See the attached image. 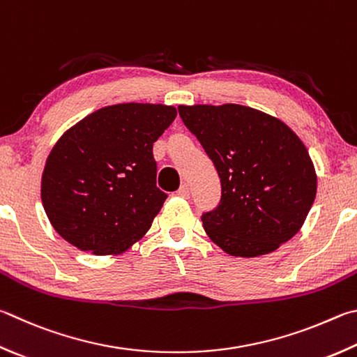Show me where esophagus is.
I'll return each instance as SVG.
<instances>
[{
  "instance_id": "obj_1",
  "label": "esophagus",
  "mask_w": 357,
  "mask_h": 357,
  "mask_svg": "<svg viewBox=\"0 0 357 357\" xmlns=\"http://www.w3.org/2000/svg\"><path fill=\"white\" fill-rule=\"evenodd\" d=\"M176 195L178 197H181V198H189V195H190V189H189V185L187 184H183L178 189V192H176Z\"/></svg>"
}]
</instances>
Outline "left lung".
I'll return each mask as SVG.
<instances>
[{"label": "left lung", "instance_id": "8db88e82", "mask_svg": "<svg viewBox=\"0 0 357 357\" xmlns=\"http://www.w3.org/2000/svg\"><path fill=\"white\" fill-rule=\"evenodd\" d=\"M185 128L213 162L222 197L201 222L231 256L256 257L294 237L317 195L314 164L281 120L256 109L179 106Z\"/></svg>", "mask_w": 357, "mask_h": 357}]
</instances>
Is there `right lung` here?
Instances as JSON below:
<instances>
[{"label":"right lung","mask_w":357,"mask_h":357,"mask_svg":"<svg viewBox=\"0 0 357 357\" xmlns=\"http://www.w3.org/2000/svg\"><path fill=\"white\" fill-rule=\"evenodd\" d=\"M176 109L115 105L62 135L42 176V203L53 228L93 255L125 251L150 229L167 193L156 185L153 144Z\"/></svg>","instance_id":"1"}]
</instances>
